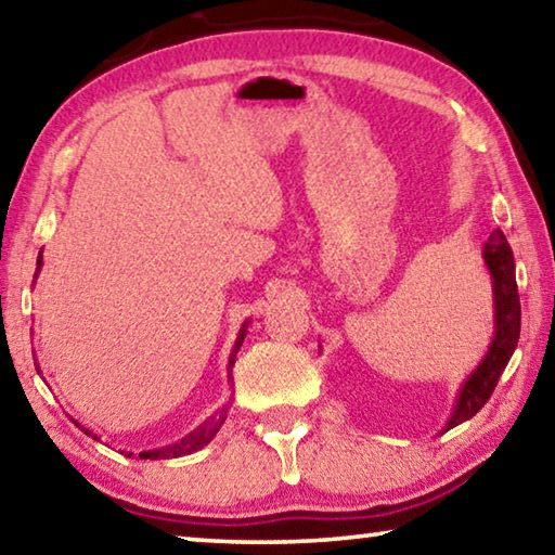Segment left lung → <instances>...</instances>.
Masks as SVG:
<instances>
[{"label": "left lung", "mask_w": 555, "mask_h": 555, "mask_svg": "<svg viewBox=\"0 0 555 555\" xmlns=\"http://www.w3.org/2000/svg\"><path fill=\"white\" fill-rule=\"evenodd\" d=\"M485 261L490 267V274L494 281V308H496V335L492 340L490 352H487L485 362L477 367L473 377L467 379L463 393L457 399V409L450 418L448 428H453L463 421L473 418L487 401H490L492 391L500 382L502 372L509 362V357L516 350L521 331V304L519 291H516V276H514V255L506 244L502 230H494L490 240L485 244Z\"/></svg>", "instance_id": "1"}]
</instances>
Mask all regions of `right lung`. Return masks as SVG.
<instances>
[{
  "label": "right lung",
  "mask_w": 555,
  "mask_h": 555,
  "mask_svg": "<svg viewBox=\"0 0 555 555\" xmlns=\"http://www.w3.org/2000/svg\"><path fill=\"white\" fill-rule=\"evenodd\" d=\"M39 267H41V257H39ZM247 325H249V323H244V325H242L237 343H234V352H232V357H230V367L234 364V354H237L240 345H242V340H244V335H247ZM224 418H228V406H224V409L218 413V416H212L210 421H205V424H203L198 430H193V434L188 436L185 440H181V443H176V446H171V448L152 450V453H142L139 457L162 460V457H181V455H188V453H195V450H201L203 446H208V443H210L212 436L218 434L220 426L224 424ZM82 430H86V428H82ZM86 434H88V436H92L90 430H86Z\"/></svg>",
  "instance_id": "add662e5"
}]
</instances>
